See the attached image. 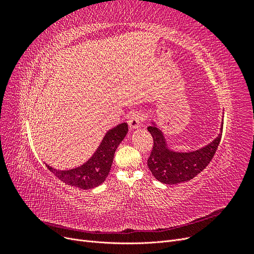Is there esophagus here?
Returning a JSON list of instances; mask_svg holds the SVG:
<instances>
[{
  "instance_id": "obj_1",
  "label": "esophagus",
  "mask_w": 254,
  "mask_h": 254,
  "mask_svg": "<svg viewBox=\"0 0 254 254\" xmlns=\"http://www.w3.org/2000/svg\"><path fill=\"white\" fill-rule=\"evenodd\" d=\"M144 120H145L144 114L140 111H135V112L130 114V117L128 118V125L131 129H136V128H139L141 123Z\"/></svg>"
}]
</instances>
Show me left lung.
<instances>
[{"label": "left lung", "mask_w": 254, "mask_h": 254, "mask_svg": "<svg viewBox=\"0 0 254 254\" xmlns=\"http://www.w3.org/2000/svg\"><path fill=\"white\" fill-rule=\"evenodd\" d=\"M153 145L147 165L155 178L165 184H177L193 179L209 165L221 140V132L212 143L193 152H174L165 146L164 136L155 125L147 127ZM220 130L222 131V125Z\"/></svg>", "instance_id": "obj_1"}]
</instances>
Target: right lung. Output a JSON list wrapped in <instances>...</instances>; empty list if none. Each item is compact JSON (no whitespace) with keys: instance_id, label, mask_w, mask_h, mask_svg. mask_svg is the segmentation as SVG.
<instances>
[{"instance_id":"add662e5","label":"right lung","mask_w":254,"mask_h":254,"mask_svg":"<svg viewBox=\"0 0 254 254\" xmlns=\"http://www.w3.org/2000/svg\"><path fill=\"white\" fill-rule=\"evenodd\" d=\"M128 132L126 123H122L106 133L101 145L87 163L71 171H56L47 164L49 171L68 186L89 190L102 184L108 176L114 152Z\"/></svg>"}]
</instances>
